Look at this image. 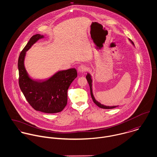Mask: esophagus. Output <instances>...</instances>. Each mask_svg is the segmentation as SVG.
Returning <instances> with one entry per match:
<instances>
[{"instance_id": "esophagus-1", "label": "esophagus", "mask_w": 157, "mask_h": 157, "mask_svg": "<svg viewBox=\"0 0 157 157\" xmlns=\"http://www.w3.org/2000/svg\"><path fill=\"white\" fill-rule=\"evenodd\" d=\"M86 70V67L84 65H81L78 67V71L80 72H84Z\"/></svg>"}]
</instances>
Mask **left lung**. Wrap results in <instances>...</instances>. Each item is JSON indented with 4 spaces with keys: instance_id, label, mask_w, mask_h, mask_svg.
I'll list each match as a JSON object with an SVG mask.
<instances>
[{
    "instance_id": "8db88e82",
    "label": "left lung",
    "mask_w": 157,
    "mask_h": 157,
    "mask_svg": "<svg viewBox=\"0 0 157 157\" xmlns=\"http://www.w3.org/2000/svg\"><path fill=\"white\" fill-rule=\"evenodd\" d=\"M129 40L131 41V40ZM131 43H132L133 45H134V43H133L132 41H131ZM86 80H87V81H88V83H89V85H90V95H91L92 99V100H93L94 103L97 106H98L99 108H103V109H113V108H116V107L118 106H105V105H103L101 104L100 102L97 101L95 100V98H94V95H93V92H92V80L91 75H90V74L88 73V74H87V75H86Z\"/></svg>"
}]
</instances>
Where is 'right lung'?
Instances as JSON below:
<instances>
[{
	"label": "right lung",
	"mask_w": 157,
	"mask_h": 157,
	"mask_svg": "<svg viewBox=\"0 0 157 157\" xmlns=\"http://www.w3.org/2000/svg\"><path fill=\"white\" fill-rule=\"evenodd\" d=\"M44 37L39 34L34 35L21 52L18 59L19 84L25 98L35 110L54 113L61 112L67 106V90L77 77V72L75 68L60 71L44 81L34 80L29 77L24 65L26 52Z\"/></svg>",
	"instance_id": "1"
}]
</instances>
